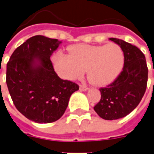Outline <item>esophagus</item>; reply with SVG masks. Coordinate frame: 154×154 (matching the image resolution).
<instances>
[{"instance_id": "obj_1", "label": "esophagus", "mask_w": 154, "mask_h": 154, "mask_svg": "<svg viewBox=\"0 0 154 154\" xmlns=\"http://www.w3.org/2000/svg\"><path fill=\"white\" fill-rule=\"evenodd\" d=\"M80 90L85 91L88 90V87L87 86H85V85H80Z\"/></svg>"}]
</instances>
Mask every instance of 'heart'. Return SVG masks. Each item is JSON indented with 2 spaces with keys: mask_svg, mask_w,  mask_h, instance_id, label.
<instances>
[{
  "mask_svg": "<svg viewBox=\"0 0 154 154\" xmlns=\"http://www.w3.org/2000/svg\"><path fill=\"white\" fill-rule=\"evenodd\" d=\"M56 70L61 77L76 80L87 70L91 83L105 86L118 77L125 64V54L116 44L104 45L77 44L70 54L57 53L54 56Z\"/></svg>",
  "mask_w": 154,
  "mask_h": 154,
  "instance_id": "b5f03b06",
  "label": "heart"
}]
</instances>
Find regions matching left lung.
<instances>
[{"label":"left lung","mask_w":154,"mask_h":154,"mask_svg":"<svg viewBox=\"0 0 154 154\" xmlns=\"http://www.w3.org/2000/svg\"><path fill=\"white\" fill-rule=\"evenodd\" d=\"M110 40L123 49L125 64L113 82L100 88L101 97L94 110L102 119L113 120L129 115L141 101L147 88L149 71L145 56L139 48L119 38Z\"/></svg>","instance_id":"left-lung-1"}]
</instances>
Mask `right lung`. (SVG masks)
I'll return each mask as SVG.
<instances>
[{
	"label": "right lung",
	"mask_w": 154,
	"mask_h": 154,
	"mask_svg": "<svg viewBox=\"0 0 154 154\" xmlns=\"http://www.w3.org/2000/svg\"><path fill=\"white\" fill-rule=\"evenodd\" d=\"M56 38L35 35L19 46L6 66V84L16 109L27 119L47 124L60 119L71 95L79 89L61 79L50 60L61 44Z\"/></svg>",
	"instance_id": "1"
}]
</instances>
